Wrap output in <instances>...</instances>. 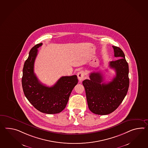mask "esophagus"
I'll return each mask as SVG.
<instances>
[{
  "label": "esophagus",
  "mask_w": 148,
  "mask_h": 148,
  "mask_svg": "<svg viewBox=\"0 0 148 148\" xmlns=\"http://www.w3.org/2000/svg\"><path fill=\"white\" fill-rule=\"evenodd\" d=\"M84 75H85V74H84V72L83 71H79V72H78L77 77H78L79 82H82V81L84 79Z\"/></svg>",
  "instance_id": "obj_1"
}]
</instances>
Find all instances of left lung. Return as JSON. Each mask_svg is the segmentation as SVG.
<instances>
[{
	"instance_id": "1",
	"label": "left lung",
	"mask_w": 148,
	"mask_h": 148,
	"mask_svg": "<svg viewBox=\"0 0 148 148\" xmlns=\"http://www.w3.org/2000/svg\"><path fill=\"white\" fill-rule=\"evenodd\" d=\"M114 56L119 59L109 62L110 69H115L116 76L112 81L106 83L100 72H92L90 79L82 83L86 90L89 108L97 115H105L117 108L128 91L130 81L128 63L124 53L118 47L112 46Z\"/></svg>"
}]
</instances>
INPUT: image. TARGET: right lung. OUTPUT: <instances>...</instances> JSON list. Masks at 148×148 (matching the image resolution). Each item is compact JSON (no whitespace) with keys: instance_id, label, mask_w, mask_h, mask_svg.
I'll use <instances>...</instances> for the list:
<instances>
[{"instance_id":"add662e5","label":"right lung","mask_w":148,"mask_h":148,"mask_svg":"<svg viewBox=\"0 0 148 148\" xmlns=\"http://www.w3.org/2000/svg\"><path fill=\"white\" fill-rule=\"evenodd\" d=\"M42 45L40 43L34 46L24 62L22 79L23 92L29 101L40 112L48 114H57L66 107L78 79L76 75L62 76L51 87L40 82L34 73V64L38 48Z\"/></svg>"}]
</instances>
